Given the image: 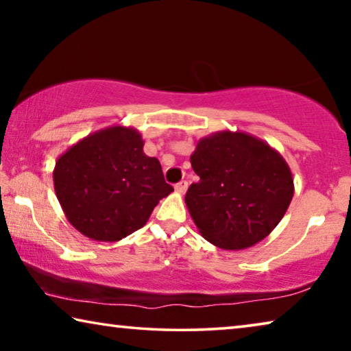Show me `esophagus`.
Listing matches in <instances>:
<instances>
[{"instance_id":"1","label":"esophagus","mask_w":351,"mask_h":351,"mask_svg":"<svg viewBox=\"0 0 351 351\" xmlns=\"http://www.w3.org/2000/svg\"><path fill=\"white\" fill-rule=\"evenodd\" d=\"M175 190H176L178 193H181V195L186 193V190H187V181H181V182H178L176 186H175Z\"/></svg>"}]
</instances>
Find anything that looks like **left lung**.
Segmentation results:
<instances>
[{
	"mask_svg": "<svg viewBox=\"0 0 351 351\" xmlns=\"http://www.w3.org/2000/svg\"><path fill=\"white\" fill-rule=\"evenodd\" d=\"M190 164L199 176L186 193L190 217L207 241L226 251L266 239L293 199V173L282 154L245 132L199 139Z\"/></svg>",
	"mask_w": 351,
	"mask_h": 351,
	"instance_id": "1",
	"label": "left lung"
}]
</instances>
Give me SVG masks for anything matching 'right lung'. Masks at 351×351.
Here are the masks:
<instances>
[{"label":"right lung","mask_w":351,"mask_h":351,"mask_svg":"<svg viewBox=\"0 0 351 351\" xmlns=\"http://www.w3.org/2000/svg\"><path fill=\"white\" fill-rule=\"evenodd\" d=\"M52 175L68 221L96 241H119L141 229L159 199L173 192L158 159L144 153L142 134L123 125L71 145Z\"/></svg>","instance_id":"1"}]
</instances>
